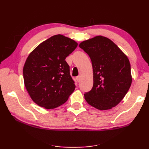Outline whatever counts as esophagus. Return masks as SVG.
Here are the masks:
<instances>
[{
	"label": "esophagus",
	"mask_w": 149,
	"mask_h": 149,
	"mask_svg": "<svg viewBox=\"0 0 149 149\" xmlns=\"http://www.w3.org/2000/svg\"><path fill=\"white\" fill-rule=\"evenodd\" d=\"M76 78V80H77V81L79 83L80 82V80H81V76H78Z\"/></svg>",
	"instance_id": "esophagus-1"
}]
</instances>
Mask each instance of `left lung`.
<instances>
[{"instance_id": "8db88e82", "label": "left lung", "mask_w": 149, "mask_h": 149, "mask_svg": "<svg viewBox=\"0 0 149 149\" xmlns=\"http://www.w3.org/2000/svg\"><path fill=\"white\" fill-rule=\"evenodd\" d=\"M79 46L89 55L93 69V86L84 94L85 100L100 110L115 107L132 83L128 58L113 42L102 36L86 40Z\"/></svg>"}]
</instances>
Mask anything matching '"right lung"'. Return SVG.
<instances>
[{
	"label": "right lung",
	"instance_id": "add662e5",
	"mask_svg": "<svg viewBox=\"0 0 149 149\" xmlns=\"http://www.w3.org/2000/svg\"><path fill=\"white\" fill-rule=\"evenodd\" d=\"M77 46L73 40L56 35L40 43L30 54L23 76L25 88L37 104L54 109L63 104L74 91V81L65 59Z\"/></svg>",
	"mask_w": 149,
	"mask_h": 149
}]
</instances>
